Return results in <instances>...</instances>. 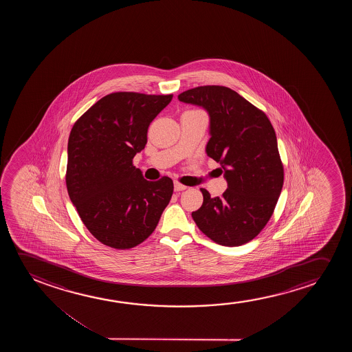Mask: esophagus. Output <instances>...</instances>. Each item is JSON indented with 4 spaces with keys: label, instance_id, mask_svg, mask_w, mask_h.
<instances>
[{
    "label": "esophagus",
    "instance_id": "34e87169",
    "mask_svg": "<svg viewBox=\"0 0 352 352\" xmlns=\"http://www.w3.org/2000/svg\"><path fill=\"white\" fill-rule=\"evenodd\" d=\"M174 190L175 191H183V190H186V186L183 185V184L179 183V182H174Z\"/></svg>",
    "mask_w": 352,
    "mask_h": 352
}]
</instances>
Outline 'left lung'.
<instances>
[{
    "label": "left lung",
    "instance_id": "left-lung-1",
    "mask_svg": "<svg viewBox=\"0 0 352 352\" xmlns=\"http://www.w3.org/2000/svg\"><path fill=\"white\" fill-rule=\"evenodd\" d=\"M178 98L209 113L212 137L206 151L220 162L228 184L221 197H210L201 188L202 207L192 212V219L220 245L249 243L270 221L284 185V166L272 122L230 87H193Z\"/></svg>",
    "mask_w": 352,
    "mask_h": 352
}]
</instances>
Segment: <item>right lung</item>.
<instances>
[{
  "label": "right lung",
  "mask_w": 352,
  "mask_h": 352,
  "mask_svg": "<svg viewBox=\"0 0 352 352\" xmlns=\"http://www.w3.org/2000/svg\"><path fill=\"white\" fill-rule=\"evenodd\" d=\"M173 95L113 92L90 107L68 138L66 186L82 223L102 244L135 248L154 232L173 180H145L133 166L148 129Z\"/></svg>",
  "instance_id": "add662e5"
}]
</instances>
